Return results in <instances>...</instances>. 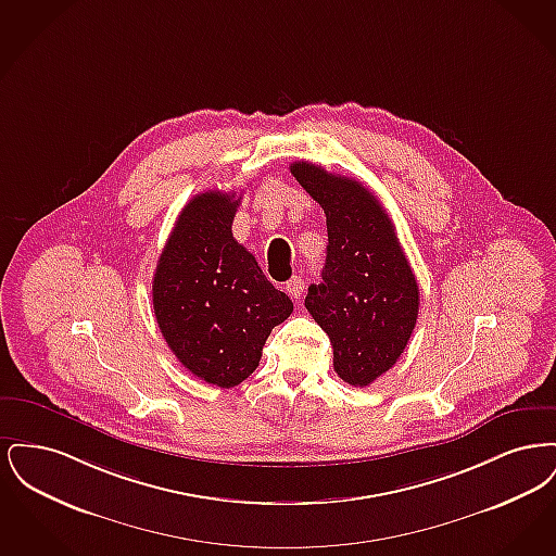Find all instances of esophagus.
I'll return each instance as SVG.
<instances>
[{
	"instance_id": "34e87169",
	"label": "esophagus",
	"mask_w": 556,
	"mask_h": 556,
	"mask_svg": "<svg viewBox=\"0 0 556 556\" xmlns=\"http://www.w3.org/2000/svg\"><path fill=\"white\" fill-rule=\"evenodd\" d=\"M302 290H304V281L300 277H291L290 281L286 283V291L295 300L302 295Z\"/></svg>"
}]
</instances>
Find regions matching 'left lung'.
I'll use <instances>...</instances> for the list:
<instances>
[{
	"instance_id": "8db88e82",
	"label": "left lung",
	"mask_w": 556,
	"mask_h": 556,
	"mask_svg": "<svg viewBox=\"0 0 556 556\" xmlns=\"http://www.w3.org/2000/svg\"><path fill=\"white\" fill-rule=\"evenodd\" d=\"M290 170L327 216L323 283L308 288L304 306L331 340L338 377L367 388L410 340L417 279L392 218L367 187L313 162H293Z\"/></svg>"
}]
</instances>
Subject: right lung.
I'll return each instance as SVG.
<instances>
[{
	"label": "right lung",
	"mask_w": 556,
	"mask_h": 556,
	"mask_svg": "<svg viewBox=\"0 0 556 556\" xmlns=\"http://www.w3.org/2000/svg\"><path fill=\"white\" fill-rule=\"evenodd\" d=\"M239 195L189 200L160 254L152 300L179 363L216 388H233L261 363L273 327L293 311L256 258L231 233Z\"/></svg>",
	"instance_id": "right-lung-1"
}]
</instances>
